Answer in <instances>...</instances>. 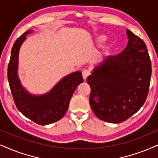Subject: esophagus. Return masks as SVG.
I'll return each mask as SVG.
<instances>
[{"instance_id": "34e87169", "label": "esophagus", "mask_w": 158, "mask_h": 158, "mask_svg": "<svg viewBox=\"0 0 158 158\" xmlns=\"http://www.w3.org/2000/svg\"><path fill=\"white\" fill-rule=\"evenodd\" d=\"M89 70H87V69H84V70H83V72H82V75H83V79L84 80H86V78H87V77H88V76L89 75Z\"/></svg>"}]
</instances>
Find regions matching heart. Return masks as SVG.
I'll return each mask as SVG.
<instances>
[{
    "mask_svg": "<svg viewBox=\"0 0 158 158\" xmlns=\"http://www.w3.org/2000/svg\"><path fill=\"white\" fill-rule=\"evenodd\" d=\"M106 40V36H105V35L99 34V35H97V36L94 37V42L95 44H102V42ZM113 46H114V44H113L112 41L110 40L105 41V42L102 44V46H101V53H102L103 56L108 55V54L110 53V52L111 51Z\"/></svg>",
    "mask_w": 158,
    "mask_h": 158,
    "instance_id": "1",
    "label": "heart"
}]
</instances>
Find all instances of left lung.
I'll use <instances>...</instances> for the list:
<instances>
[{
    "instance_id": "1",
    "label": "left lung",
    "mask_w": 158,
    "mask_h": 158,
    "mask_svg": "<svg viewBox=\"0 0 158 158\" xmlns=\"http://www.w3.org/2000/svg\"><path fill=\"white\" fill-rule=\"evenodd\" d=\"M127 45L108 56L87 77L91 87V108L97 117L120 123L135 114L147 100L152 64L143 40L127 29Z\"/></svg>"
}]
</instances>
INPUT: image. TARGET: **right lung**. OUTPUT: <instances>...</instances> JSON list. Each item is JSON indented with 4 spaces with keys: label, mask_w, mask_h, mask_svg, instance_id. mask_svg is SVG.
Masks as SVG:
<instances>
[{
    "label": "right lung",
    "mask_w": 158,
    "mask_h": 158,
    "mask_svg": "<svg viewBox=\"0 0 158 158\" xmlns=\"http://www.w3.org/2000/svg\"><path fill=\"white\" fill-rule=\"evenodd\" d=\"M31 32L32 30L27 31L14 44L8 65V81L17 109L35 123L46 125L57 122L65 115L74 91L83 79L81 71L75 72L64 77L46 94L35 95L28 91L20 82L17 70L19 49L27 35Z\"/></svg>",
    "instance_id": "1"
}]
</instances>
